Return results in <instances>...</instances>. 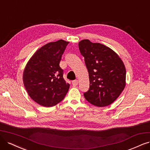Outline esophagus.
Listing matches in <instances>:
<instances>
[{"label": "esophagus", "mask_w": 150, "mask_h": 150, "mask_svg": "<svg viewBox=\"0 0 150 150\" xmlns=\"http://www.w3.org/2000/svg\"><path fill=\"white\" fill-rule=\"evenodd\" d=\"M79 83V81L77 80H74L72 81V85H73L74 86H77V85H78Z\"/></svg>", "instance_id": "34e87169"}]
</instances>
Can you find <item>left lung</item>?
<instances>
[{
    "label": "left lung",
    "mask_w": 150,
    "mask_h": 150,
    "mask_svg": "<svg viewBox=\"0 0 150 150\" xmlns=\"http://www.w3.org/2000/svg\"><path fill=\"white\" fill-rule=\"evenodd\" d=\"M89 74L90 89L84 93L86 101L98 107L111 104L126 85L123 61L112 49L100 43L83 40L79 42Z\"/></svg>",
    "instance_id": "left-lung-1"
}]
</instances>
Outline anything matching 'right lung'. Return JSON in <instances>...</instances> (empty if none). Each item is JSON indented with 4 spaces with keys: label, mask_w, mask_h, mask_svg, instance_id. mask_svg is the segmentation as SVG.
Here are the masks:
<instances>
[{
    "label": "right lung",
    "mask_w": 150,
    "mask_h": 150,
    "mask_svg": "<svg viewBox=\"0 0 150 150\" xmlns=\"http://www.w3.org/2000/svg\"><path fill=\"white\" fill-rule=\"evenodd\" d=\"M69 42L60 40L40 47L27 62L23 81L28 95L38 104L52 107L65 96L70 88L60 67L62 55Z\"/></svg>",
    "instance_id": "1"
}]
</instances>
